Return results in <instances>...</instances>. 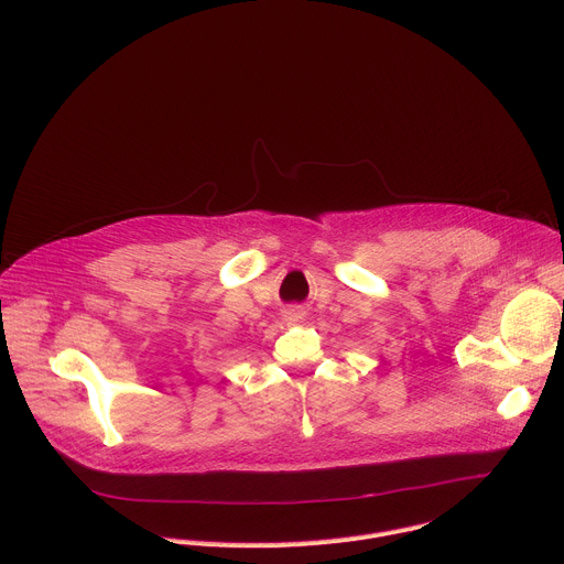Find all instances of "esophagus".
I'll return each mask as SVG.
<instances>
[{"instance_id": "esophagus-1", "label": "esophagus", "mask_w": 564, "mask_h": 564, "mask_svg": "<svg viewBox=\"0 0 564 564\" xmlns=\"http://www.w3.org/2000/svg\"><path fill=\"white\" fill-rule=\"evenodd\" d=\"M296 312H299V310H294V307H292L288 314H290V316H296Z\"/></svg>"}]
</instances>
